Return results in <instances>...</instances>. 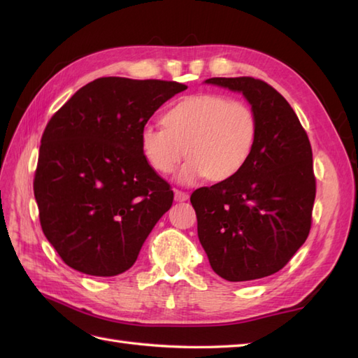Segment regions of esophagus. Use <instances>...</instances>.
I'll return each mask as SVG.
<instances>
[{
  "label": "esophagus",
  "mask_w": 358,
  "mask_h": 358,
  "mask_svg": "<svg viewBox=\"0 0 358 358\" xmlns=\"http://www.w3.org/2000/svg\"><path fill=\"white\" fill-rule=\"evenodd\" d=\"M173 194H175V200L177 201H186L189 199V194L180 191V189H175Z\"/></svg>",
  "instance_id": "obj_1"
}]
</instances>
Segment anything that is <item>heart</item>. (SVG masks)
Wrapping results in <instances>:
<instances>
[{"instance_id": "1", "label": "heart", "mask_w": 358, "mask_h": 358, "mask_svg": "<svg viewBox=\"0 0 358 358\" xmlns=\"http://www.w3.org/2000/svg\"><path fill=\"white\" fill-rule=\"evenodd\" d=\"M163 126L148 124L140 132L146 162L158 173H171L189 157L178 180L194 185L201 178H234L252 155L258 123L245 101L218 94H196L173 103L163 115Z\"/></svg>"}]
</instances>
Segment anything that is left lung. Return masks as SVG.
<instances>
[{
    "mask_svg": "<svg viewBox=\"0 0 358 358\" xmlns=\"http://www.w3.org/2000/svg\"><path fill=\"white\" fill-rule=\"evenodd\" d=\"M241 92L258 135L234 178L192 192L199 238L210 268L227 281H249L283 269L313 224L315 175L308 134L285 96L252 77L209 78Z\"/></svg>",
    "mask_w": 358,
    "mask_h": 358,
    "instance_id": "obj_1",
    "label": "left lung"
}]
</instances>
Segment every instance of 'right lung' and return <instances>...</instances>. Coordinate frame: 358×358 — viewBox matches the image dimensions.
Wrapping results in <instances>:
<instances>
[{"instance_id":"obj_1","label":"right lung","mask_w":358,"mask_h":358,"mask_svg":"<svg viewBox=\"0 0 358 358\" xmlns=\"http://www.w3.org/2000/svg\"><path fill=\"white\" fill-rule=\"evenodd\" d=\"M185 89L177 81L98 78L49 120L34 194L45 238L72 269L113 277L132 268L171 209L173 191L144 158L140 132Z\"/></svg>"}]
</instances>
